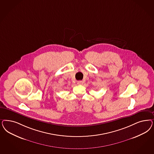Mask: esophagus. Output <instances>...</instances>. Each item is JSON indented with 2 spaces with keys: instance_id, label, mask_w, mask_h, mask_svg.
Listing matches in <instances>:
<instances>
[{
  "instance_id": "esophagus-1",
  "label": "esophagus",
  "mask_w": 154,
  "mask_h": 154,
  "mask_svg": "<svg viewBox=\"0 0 154 154\" xmlns=\"http://www.w3.org/2000/svg\"><path fill=\"white\" fill-rule=\"evenodd\" d=\"M83 83H84V82H83V81H78V83H77V84L79 85H82L83 84Z\"/></svg>"
}]
</instances>
